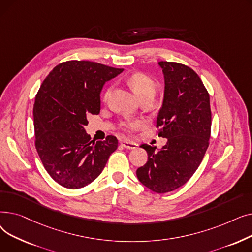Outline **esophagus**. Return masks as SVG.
Returning <instances> with one entry per match:
<instances>
[{
    "label": "esophagus",
    "mask_w": 252,
    "mask_h": 252,
    "mask_svg": "<svg viewBox=\"0 0 252 252\" xmlns=\"http://www.w3.org/2000/svg\"><path fill=\"white\" fill-rule=\"evenodd\" d=\"M122 145L126 148V149H136L138 148V144L134 143V142H130V141H127V140H125V141H122Z\"/></svg>",
    "instance_id": "obj_1"
}]
</instances>
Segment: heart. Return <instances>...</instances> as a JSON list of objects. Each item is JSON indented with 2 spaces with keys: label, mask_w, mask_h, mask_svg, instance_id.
<instances>
[{
  "label": "heart",
  "mask_w": 252,
  "mask_h": 252,
  "mask_svg": "<svg viewBox=\"0 0 252 252\" xmlns=\"http://www.w3.org/2000/svg\"><path fill=\"white\" fill-rule=\"evenodd\" d=\"M126 83L140 99L145 97L153 98L157 88L155 79L147 73L141 71H137L128 75V77L126 78ZM111 90L112 88L110 86L105 89L102 98L103 102L108 101L111 94ZM143 125L144 122L142 119H128V121H125L121 124V128L126 131V133H133L134 130H137L138 128L143 126Z\"/></svg>",
  "instance_id": "obj_1"
}]
</instances>
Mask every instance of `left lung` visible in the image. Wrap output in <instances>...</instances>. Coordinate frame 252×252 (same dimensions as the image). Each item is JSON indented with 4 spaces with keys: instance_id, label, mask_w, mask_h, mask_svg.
I'll return each instance as SVG.
<instances>
[{
    "instance_id": "obj_1",
    "label": "left lung",
    "mask_w": 252,
    "mask_h": 252,
    "mask_svg": "<svg viewBox=\"0 0 252 252\" xmlns=\"http://www.w3.org/2000/svg\"><path fill=\"white\" fill-rule=\"evenodd\" d=\"M158 64L165 87L156 127L167 142L157 151L141 145L148 161L137 169V177L144 186L161 194L182 187L200 165L209 145L211 110L208 92L192 68L178 62Z\"/></svg>"
}]
</instances>
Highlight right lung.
Returning <instances> with one entry per match:
<instances>
[{
	"mask_svg": "<svg viewBox=\"0 0 252 252\" xmlns=\"http://www.w3.org/2000/svg\"><path fill=\"white\" fill-rule=\"evenodd\" d=\"M98 62L69 60L55 66L33 105L34 145L45 169L61 186L78 189L94 181L118 146L114 136L95 142L85 130L100 113L105 82L123 72Z\"/></svg>",
	"mask_w": 252,
	"mask_h": 252,
	"instance_id": "right-lung-1",
	"label": "right lung"
}]
</instances>
